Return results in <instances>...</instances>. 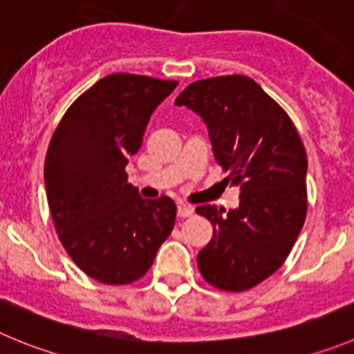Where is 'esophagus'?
Wrapping results in <instances>:
<instances>
[{"label":"esophagus","mask_w":354,"mask_h":354,"mask_svg":"<svg viewBox=\"0 0 354 354\" xmlns=\"http://www.w3.org/2000/svg\"><path fill=\"white\" fill-rule=\"evenodd\" d=\"M194 213V207L188 204H178V216H190Z\"/></svg>","instance_id":"1"}]
</instances>
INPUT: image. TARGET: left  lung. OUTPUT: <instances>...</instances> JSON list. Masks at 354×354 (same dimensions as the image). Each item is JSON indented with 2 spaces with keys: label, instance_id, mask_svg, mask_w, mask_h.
I'll use <instances>...</instances> for the list:
<instances>
[{
  "label": "left lung",
  "instance_id": "obj_1",
  "mask_svg": "<svg viewBox=\"0 0 354 354\" xmlns=\"http://www.w3.org/2000/svg\"><path fill=\"white\" fill-rule=\"evenodd\" d=\"M199 115L227 183L239 188L236 209L196 211L213 225L197 255L209 285L243 292L276 272L307 213V157L295 125L255 80L241 75L194 82L174 101Z\"/></svg>",
  "mask_w": 354,
  "mask_h": 354
}]
</instances>
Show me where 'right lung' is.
<instances>
[{
  "label": "right lung",
  "instance_id": "right-lung-1",
  "mask_svg": "<svg viewBox=\"0 0 354 354\" xmlns=\"http://www.w3.org/2000/svg\"><path fill=\"white\" fill-rule=\"evenodd\" d=\"M176 85L129 73L101 78L73 102L52 136L48 207L68 255L95 281L127 285L143 277L173 230L176 204L141 199L125 166Z\"/></svg>",
  "mask_w": 354,
  "mask_h": 354
}]
</instances>
